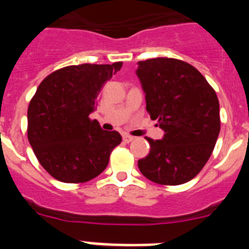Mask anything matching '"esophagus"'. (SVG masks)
<instances>
[{
	"label": "esophagus",
	"instance_id": "esophagus-1",
	"mask_svg": "<svg viewBox=\"0 0 249 249\" xmlns=\"http://www.w3.org/2000/svg\"><path fill=\"white\" fill-rule=\"evenodd\" d=\"M133 140H135V137H132V136L123 135V141H124V142H127V143H128V142H131V141H133Z\"/></svg>",
	"mask_w": 249,
	"mask_h": 249
}]
</instances>
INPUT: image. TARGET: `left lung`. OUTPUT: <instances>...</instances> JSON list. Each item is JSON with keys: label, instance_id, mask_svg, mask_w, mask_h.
<instances>
[{"label": "left lung", "instance_id": "left-lung-1", "mask_svg": "<svg viewBox=\"0 0 249 249\" xmlns=\"http://www.w3.org/2000/svg\"><path fill=\"white\" fill-rule=\"evenodd\" d=\"M136 74L147 112L164 131L162 140L147 138L149 153L138 168L158 184L186 183L201 172L218 138L217 94L197 68L179 59L141 61Z\"/></svg>", "mask_w": 249, "mask_h": 249}]
</instances>
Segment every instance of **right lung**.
<instances>
[{
	"label": "right lung",
	"instance_id": "right-lung-1",
	"mask_svg": "<svg viewBox=\"0 0 249 249\" xmlns=\"http://www.w3.org/2000/svg\"><path fill=\"white\" fill-rule=\"evenodd\" d=\"M121 67L122 62L68 66L39 83L28 106L27 136L41 166L58 181L82 183L97 177L121 143L117 131L89 120L102 86Z\"/></svg>",
	"mask_w": 249,
	"mask_h": 249
}]
</instances>
